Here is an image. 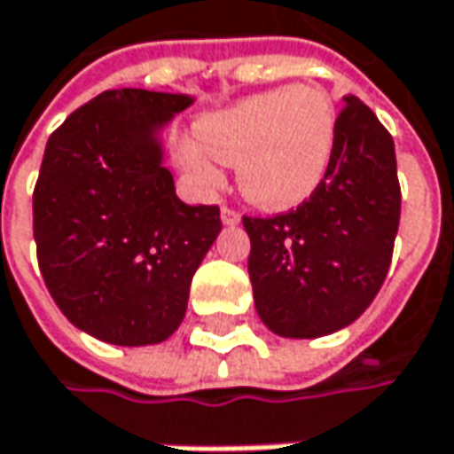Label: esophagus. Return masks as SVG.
<instances>
[{
	"label": "esophagus",
	"instance_id": "obj_1",
	"mask_svg": "<svg viewBox=\"0 0 454 454\" xmlns=\"http://www.w3.org/2000/svg\"><path fill=\"white\" fill-rule=\"evenodd\" d=\"M221 221H223V226H239L241 223V215L236 210H231V207H223L221 210Z\"/></svg>",
	"mask_w": 454,
	"mask_h": 454
}]
</instances>
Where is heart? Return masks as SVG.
<instances>
[{"label": "heart", "instance_id": "b5f03b06", "mask_svg": "<svg viewBox=\"0 0 454 454\" xmlns=\"http://www.w3.org/2000/svg\"><path fill=\"white\" fill-rule=\"evenodd\" d=\"M198 136L182 144L179 161L200 187H218L223 164H239L247 200L264 210H290L332 169L336 110L321 87H278L205 115Z\"/></svg>", "mask_w": 454, "mask_h": 454}]
</instances>
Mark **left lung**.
Here are the masks:
<instances>
[{"label": "left lung", "mask_w": 454, "mask_h": 454, "mask_svg": "<svg viewBox=\"0 0 454 454\" xmlns=\"http://www.w3.org/2000/svg\"><path fill=\"white\" fill-rule=\"evenodd\" d=\"M336 118L324 184L275 218H244L262 324L285 339H318L355 324L386 280L401 221L393 138L355 94Z\"/></svg>", "instance_id": "1"}]
</instances>
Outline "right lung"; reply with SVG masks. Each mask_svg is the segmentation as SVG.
<instances>
[{
	"label": "right lung",
	"instance_id": "obj_1",
	"mask_svg": "<svg viewBox=\"0 0 454 454\" xmlns=\"http://www.w3.org/2000/svg\"><path fill=\"white\" fill-rule=\"evenodd\" d=\"M192 94L107 90L48 138L33 236L48 293L99 341L169 339L221 233L215 205H187L164 167V130Z\"/></svg>",
	"mask_w": 454,
	"mask_h": 454
}]
</instances>
